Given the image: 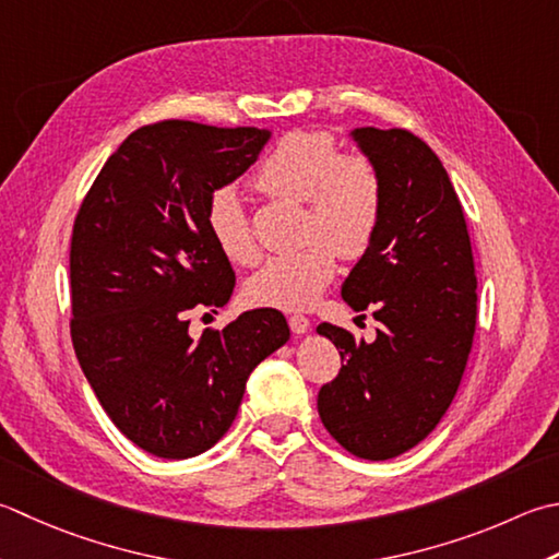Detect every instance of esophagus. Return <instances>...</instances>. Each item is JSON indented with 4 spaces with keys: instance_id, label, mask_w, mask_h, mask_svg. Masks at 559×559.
Returning a JSON list of instances; mask_svg holds the SVG:
<instances>
[{
    "instance_id": "esophagus-1",
    "label": "esophagus",
    "mask_w": 559,
    "mask_h": 559,
    "mask_svg": "<svg viewBox=\"0 0 559 559\" xmlns=\"http://www.w3.org/2000/svg\"><path fill=\"white\" fill-rule=\"evenodd\" d=\"M288 324H290V330L295 332V334H305L310 330V320L305 314H290V320H288Z\"/></svg>"
}]
</instances>
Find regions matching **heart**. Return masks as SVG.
I'll use <instances>...</instances> for the list:
<instances>
[{
  "label": "heart",
  "mask_w": 559,
  "mask_h": 559,
  "mask_svg": "<svg viewBox=\"0 0 559 559\" xmlns=\"http://www.w3.org/2000/svg\"><path fill=\"white\" fill-rule=\"evenodd\" d=\"M259 191L308 205V247L273 257L247 281L251 305L308 310L330 286L342 259H360L376 242L385 213V186L373 159L342 155L330 130H290L254 171ZM205 229L217 251L237 266H254L261 251L245 203L233 186H221L205 201Z\"/></svg>",
  "instance_id": "heart-1"
}]
</instances>
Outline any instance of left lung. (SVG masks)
Returning a JSON list of instances; mask_svg holds the SVG:
<instances>
[{
	"instance_id": "8db88e82",
	"label": "left lung",
	"mask_w": 559,
	"mask_h": 559,
	"mask_svg": "<svg viewBox=\"0 0 559 559\" xmlns=\"http://www.w3.org/2000/svg\"><path fill=\"white\" fill-rule=\"evenodd\" d=\"M354 138L385 186L376 242L344 281L342 298L382 324L373 344L322 322L342 356L317 412L356 457L388 461L429 436L461 385L477 326V276L465 213L436 152L404 128Z\"/></svg>"
}]
</instances>
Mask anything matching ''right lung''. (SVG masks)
Here are the masks:
<instances>
[{"label": "right lung", "mask_w": 559, "mask_h": 559, "mask_svg": "<svg viewBox=\"0 0 559 559\" xmlns=\"http://www.w3.org/2000/svg\"><path fill=\"white\" fill-rule=\"evenodd\" d=\"M269 130L157 120L133 130L94 179L70 245V334L98 402L126 439L167 461L233 426L251 370L288 342L273 308L195 342L189 312L223 308L235 271L205 229V201L254 164ZM215 312V310H213Z\"/></svg>", "instance_id": "1"}]
</instances>
